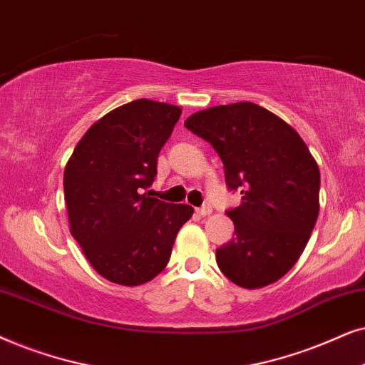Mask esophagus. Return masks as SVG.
<instances>
[{
	"instance_id": "esophagus-1",
	"label": "esophagus",
	"mask_w": 365,
	"mask_h": 365,
	"mask_svg": "<svg viewBox=\"0 0 365 365\" xmlns=\"http://www.w3.org/2000/svg\"><path fill=\"white\" fill-rule=\"evenodd\" d=\"M212 212V207H210V203H203V205L200 207V208H197V213L198 215H208V213Z\"/></svg>"
}]
</instances>
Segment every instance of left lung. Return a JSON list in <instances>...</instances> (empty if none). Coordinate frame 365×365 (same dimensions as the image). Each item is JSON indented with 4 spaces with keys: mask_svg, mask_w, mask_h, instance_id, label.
<instances>
[{
    "mask_svg": "<svg viewBox=\"0 0 365 365\" xmlns=\"http://www.w3.org/2000/svg\"><path fill=\"white\" fill-rule=\"evenodd\" d=\"M185 126L223 162L228 190L242 203L227 210L235 237L217 249V265L233 284L259 289L292 269L319 215L320 172L292 126L240 101L188 116Z\"/></svg>",
    "mask_w": 365,
    "mask_h": 365,
    "instance_id": "1",
    "label": "left lung"
}]
</instances>
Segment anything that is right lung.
Returning <instances> with one entry per match:
<instances>
[{
	"label": "right lung",
	"instance_id": "add662e5",
	"mask_svg": "<svg viewBox=\"0 0 365 365\" xmlns=\"http://www.w3.org/2000/svg\"><path fill=\"white\" fill-rule=\"evenodd\" d=\"M180 115L178 106L145 98L118 106L83 135L66 163L63 188L73 239L115 284L133 287L155 279L193 213L185 203L143 193Z\"/></svg>",
	"mask_w": 365,
	"mask_h": 365
}]
</instances>
